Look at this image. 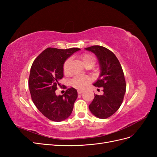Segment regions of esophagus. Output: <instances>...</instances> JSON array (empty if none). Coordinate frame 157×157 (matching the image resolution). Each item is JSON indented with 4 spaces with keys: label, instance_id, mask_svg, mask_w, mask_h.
Returning <instances> with one entry per match:
<instances>
[{
    "label": "esophagus",
    "instance_id": "obj_1",
    "mask_svg": "<svg viewBox=\"0 0 157 157\" xmlns=\"http://www.w3.org/2000/svg\"><path fill=\"white\" fill-rule=\"evenodd\" d=\"M83 92H84L83 90H78V94H82Z\"/></svg>",
    "mask_w": 157,
    "mask_h": 157
}]
</instances>
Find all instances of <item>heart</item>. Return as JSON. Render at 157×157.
Listing matches in <instances>:
<instances>
[{"instance_id":"1","label":"heart","mask_w":157,"mask_h":157,"mask_svg":"<svg viewBox=\"0 0 157 157\" xmlns=\"http://www.w3.org/2000/svg\"><path fill=\"white\" fill-rule=\"evenodd\" d=\"M83 63L85 66L88 65H94L95 63L94 58L88 54H83L80 56ZM71 62V58H69L65 61L63 66V72L65 75H67L69 73V66ZM92 82V78L88 76H84V75H77L75 77L73 80H71V85L72 86L78 90H82L86 88L88 85Z\"/></svg>"}]
</instances>
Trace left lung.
<instances>
[{
  "instance_id": "8db88e82",
  "label": "left lung",
  "mask_w": 157,
  "mask_h": 157,
  "mask_svg": "<svg viewBox=\"0 0 157 157\" xmlns=\"http://www.w3.org/2000/svg\"><path fill=\"white\" fill-rule=\"evenodd\" d=\"M96 54L100 65L101 73L96 87H102L103 94H94V98L89 109L94 116L105 119L117 112L124 99L126 81L119 61L113 52L101 46H92L85 48Z\"/></svg>"
}]
</instances>
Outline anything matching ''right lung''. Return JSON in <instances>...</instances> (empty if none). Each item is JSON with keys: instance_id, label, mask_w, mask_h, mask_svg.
Instances as JSON below:
<instances>
[{"instance_id": "obj_1", "label": "right lung", "mask_w": 157, "mask_h": 157, "mask_svg": "<svg viewBox=\"0 0 157 157\" xmlns=\"http://www.w3.org/2000/svg\"><path fill=\"white\" fill-rule=\"evenodd\" d=\"M79 50L48 48L32 64L29 77L31 96L39 111L49 120L63 121L73 111L78 96L77 90L68 88L62 96H57L55 91L61 86L59 82L63 77L65 61Z\"/></svg>"}]
</instances>
